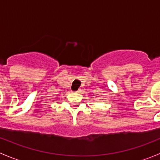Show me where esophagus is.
Returning <instances> with one entry per match:
<instances>
[{"instance_id": "obj_1", "label": "esophagus", "mask_w": 160, "mask_h": 160, "mask_svg": "<svg viewBox=\"0 0 160 160\" xmlns=\"http://www.w3.org/2000/svg\"><path fill=\"white\" fill-rule=\"evenodd\" d=\"M80 92H81V90H77V91H74V93H80Z\"/></svg>"}]
</instances>
